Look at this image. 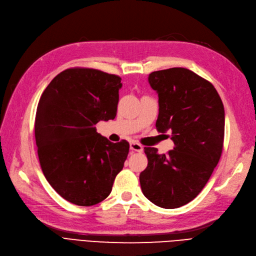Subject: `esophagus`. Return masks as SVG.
<instances>
[{
    "label": "esophagus",
    "instance_id": "obj_1",
    "mask_svg": "<svg viewBox=\"0 0 256 256\" xmlns=\"http://www.w3.org/2000/svg\"><path fill=\"white\" fill-rule=\"evenodd\" d=\"M130 150L136 151V152H142V150H144V146L136 142H130Z\"/></svg>",
    "mask_w": 256,
    "mask_h": 256
}]
</instances>
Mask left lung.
I'll return each instance as SVG.
<instances>
[{
	"mask_svg": "<svg viewBox=\"0 0 256 256\" xmlns=\"http://www.w3.org/2000/svg\"><path fill=\"white\" fill-rule=\"evenodd\" d=\"M149 83L158 94L156 128L171 132L174 148L167 154L144 148L140 186L155 205L178 208L201 192L221 158L224 107L212 83L185 68L154 71Z\"/></svg>",
	"mask_w": 256,
	"mask_h": 256,
	"instance_id": "8db88e82",
	"label": "left lung"
}]
</instances>
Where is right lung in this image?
<instances>
[{
	"label": "right lung",
	"mask_w": 256,
	"mask_h": 256,
	"mask_svg": "<svg viewBox=\"0 0 256 256\" xmlns=\"http://www.w3.org/2000/svg\"><path fill=\"white\" fill-rule=\"evenodd\" d=\"M121 78L90 69L60 72L41 94L35 119L40 167L54 190L73 204L92 206L110 196L130 144L96 133L114 119Z\"/></svg>",
	"instance_id": "right-lung-1"
}]
</instances>
